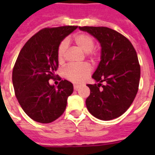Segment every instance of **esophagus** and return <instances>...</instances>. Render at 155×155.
Here are the masks:
<instances>
[{"label": "esophagus", "instance_id": "esophagus-1", "mask_svg": "<svg viewBox=\"0 0 155 155\" xmlns=\"http://www.w3.org/2000/svg\"><path fill=\"white\" fill-rule=\"evenodd\" d=\"M80 85H76V84L74 85V89L76 90V91H77V90L79 89V88H80Z\"/></svg>", "mask_w": 155, "mask_h": 155}]
</instances>
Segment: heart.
<instances>
[{
  "label": "heart",
  "mask_w": 155,
  "mask_h": 155,
  "mask_svg": "<svg viewBox=\"0 0 155 155\" xmlns=\"http://www.w3.org/2000/svg\"><path fill=\"white\" fill-rule=\"evenodd\" d=\"M75 46L84 53L90 54L94 47V40L87 34H80L74 37ZM68 48V42L64 40L61 42L58 48V58L59 62L64 59L66 51ZM91 68L88 64L69 65L64 68L63 74L66 79L75 84H81L89 76Z\"/></svg>",
  "instance_id": "1"
}]
</instances>
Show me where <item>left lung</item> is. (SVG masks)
I'll return each instance as SVG.
<instances>
[{"instance_id":"obj_1","label":"left lung","mask_w":155,"mask_h":155,"mask_svg":"<svg viewBox=\"0 0 155 155\" xmlns=\"http://www.w3.org/2000/svg\"><path fill=\"white\" fill-rule=\"evenodd\" d=\"M100 42L101 61L92 75L97 84L86 99L87 110L102 120L119 117L133 103L140 81V65L136 51L125 36L108 27L79 26ZM105 82L102 85L101 83Z\"/></svg>"}]
</instances>
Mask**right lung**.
<instances>
[{
	"label": "right lung",
	"instance_id": "add662e5",
	"mask_svg": "<svg viewBox=\"0 0 155 155\" xmlns=\"http://www.w3.org/2000/svg\"><path fill=\"white\" fill-rule=\"evenodd\" d=\"M77 26L45 28L28 40L16 61L13 70V85L18 103L35 121L51 123L58 119L67 107L73 84L61 80L51 85L58 67V48Z\"/></svg>",
	"mask_w": 155,
	"mask_h": 155
}]
</instances>
